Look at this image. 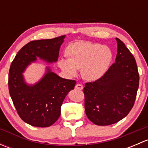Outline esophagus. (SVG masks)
<instances>
[{"label": "esophagus", "instance_id": "1", "mask_svg": "<svg viewBox=\"0 0 148 148\" xmlns=\"http://www.w3.org/2000/svg\"><path fill=\"white\" fill-rule=\"evenodd\" d=\"M75 89H79V90H82V89H83V85L81 84H77L75 86Z\"/></svg>", "mask_w": 148, "mask_h": 148}]
</instances>
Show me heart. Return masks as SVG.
<instances>
[{"instance_id":"b5f03b06","label":"heart","mask_w":148,"mask_h":148,"mask_svg":"<svg viewBox=\"0 0 148 148\" xmlns=\"http://www.w3.org/2000/svg\"><path fill=\"white\" fill-rule=\"evenodd\" d=\"M67 59H62L59 66L69 75H76L81 69L84 79L94 82L105 74L112 61V52L107 46L89 41H78L70 44L66 50Z\"/></svg>"}]
</instances>
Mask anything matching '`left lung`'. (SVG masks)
<instances>
[{
	"instance_id": "left-lung-1",
	"label": "left lung",
	"mask_w": 148,
	"mask_h": 148,
	"mask_svg": "<svg viewBox=\"0 0 148 148\" xmlns=\"http://www.w3.org/2000/svg\"><path fill=\"white\" fill-rule=\"evenodd\" d=\"M115 62L102 77L85 84V112L88 119L100 126L112 125L126 117L135 104L139 87V73L133 55L116 38Z\"/></svg>"
}]
</instances>
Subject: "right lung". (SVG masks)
<instances>
[{
	"mask_svg": "<svg viewBox=\"0 0 148 148\" xmlns=\"http://www.w3.org/2000/svg\"><path fill=\"white\" fill-rule=\"evenodd\" d=\"M65 36L30 41L18 52L10 64V96L19 117L32 126L47 127L53 125L60 116L64 99L74 89L77 82L61 78L47 67L45 75L38 82L28 85L22 73L31 62L36 61V57L49 63L56 62Z\"/></svg>",
	"mask_w": 148,
	"mask_h": 148,
	"instance_id": "right-lung-1",
	"label": "right lung"
}]
</instances>
